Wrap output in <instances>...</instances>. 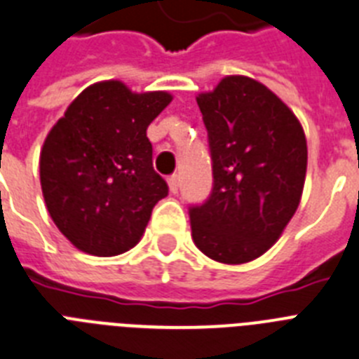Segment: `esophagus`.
<instances>
[{
    "instance_id": "esophagus-1",
    "label": "esophagus",
    "mask_w": 359,
    "mask_h": 359,
    "mask_svg": "<svg viewBox=\"0 0 359 359\" xmlns=\"http://www.w3.org/2000/svg\"><path fill=\"white\" fill-rule=\"evenodd\" d=\"M167 183H168V189H170V192H172V194H176L177 189H180V176H177V174H172V176L167 180Z\"/></svg>"
}]
</instances>
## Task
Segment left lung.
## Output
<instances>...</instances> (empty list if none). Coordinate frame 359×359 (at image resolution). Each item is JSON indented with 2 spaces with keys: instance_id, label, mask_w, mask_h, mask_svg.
<instances>
[{
  "instance_id": "8db88e82",
  "label": "left lung",
  "mask_w": 359,
  "mask_h": 359,
  "mask_svg": "<svg viewBox=\"0 0 359 359\" xmlns=\"http://www.w3.org/2000/svg\"><path fill=\"white\" fill-rule=\"evenodd\" d=\"M209 133L212 194L191 207L196 247L241 265L267 252L298 209L307 140L292 110L249 76H225L196 96Z\"/></svg>"
}]
</instances>
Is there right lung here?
Here are the masks:
<instances>
[{
  "label": "right lung",
  "mask_w": 359,
  "mask_h": 359,
  "mask_svg": "<svg viewBox=\"0 0 359 359\" xmlns=\"http://www.w3.org/2000/svg\"><path fill=\"white\" fill-rule=\"evenodd\" d=\"M172 101L107 79L85 88L45 137L43 198L60 232L92 256H118L142 240L154 205L168 194L152 167L147 128Z\"/></svg>",
  "instance_id": "right-lung-1"
}]
</instances>
